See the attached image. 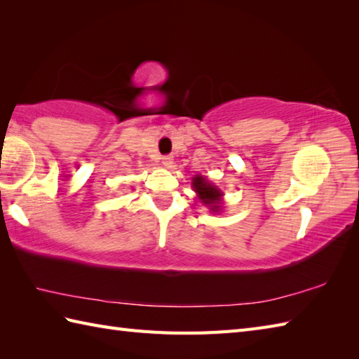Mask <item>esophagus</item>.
Wrapping results in <instances>:
<instances>
[{
	"label": "esophagus",
	"instance_id": "1",
	"mask_svg": "<svg viewBox=\"0 0 359 359\" xmlns=\"http://www.w3.org/2000/svg\"><path fill=\"white\" fill-rule=\"evenodd\" d=\"M162 163H163V166H166V168H171L172 163H174L172 156H163V157H162Z\"/></svg>",
	"mask_w": 359,
	"mask_h": 359
}]
</instances>
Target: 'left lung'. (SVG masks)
Listing matches in <instances>:
<instances>
[{"mask_svg":"<svg viewBox=\"0 0 359 359\" xmlns=\"http://www.w3.org/2000/svg\"><path fill=\"white\" fill-rule=\"evenodd\" d=\"M193 188L203 205L210 207L212 212L220 211V207H222V199H220V197L224 194L219 188L211 185L207 179L202 177V175H196L193 179Z\"/></svg>","mask_w":359,"mask_h":359,"instance_id":"1","label":"left lung"}]
</instances>
